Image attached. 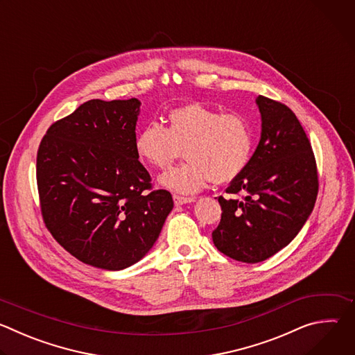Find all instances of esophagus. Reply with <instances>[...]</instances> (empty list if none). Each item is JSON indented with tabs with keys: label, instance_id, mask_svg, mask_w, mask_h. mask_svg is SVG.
Returning <instances> with one entry per match:
<instances>
[{
	"label": "esophagus",
	"instance_id": "esophagus-1",
	"mask_svg": "<svg viewBox=\"0 0 355 355\" xmlns=\"http://www.w3.org/2000/svg\"><path fill=\"white\" fill-rule=\"evenodd\" d=\"M174 204L175 205H184V204H191V202L195 200L193 196H181V195H174Z\"/></svg>",
	"mask_w": 355,
	"mask_h": 355
}]
</instances>
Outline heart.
Listing matches in <instances>:
<instances>
[{
    "mask_svg": "<svg viewBox=\"0 0 355 355\" xmlns=\"http://www.w3.org/2000/svg\"><path fill=\"white\" fill-rule=\"evenodd\" d=\"M182 148L187 162L164 173L159 182L175 192H198L211 181H232L245 168L252 151V130L240 114L189 103L167 114V128L148 122L135 139L137 157L155 168L170 167Z\"/></svg>",
    "mask_w": 355,
    "mask_h": 355,
    "instance_id": "obj_1",
    "label": "heart"
}]
</instances>
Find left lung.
Returning <instances> with one entry per match:
<instances>
[{
	"label": "left lung",
	"instance_id": "obj_1",
	"mask_svg": "<svg viewBox=\"0 0 355 355\" xmlns=\"http://www.w3.org/2000/svg\"><path fill=\"white\" fill-rule=\"evenodd\" d=\"M261 137L245 168L219 196L222 219L212 233L227 257L254 264L288 245L309 219L319 189L311 141L296 115L259 95Z\"/></svg>",
	"mask_w": 355,
	"mask_h": 355
}]
</instances>
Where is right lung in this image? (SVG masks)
I'll return each instance as SVG.
<instances>
[{
    "mask_svg": "<svg viewBox=\"0 0 355 355\" xmlns=\"http://www.w3.org/2000/svg\"><path fill=\"white\" fill-rule=\"evenodd\" d=\"M140 101L91 99L55 122L40 141L36 180L46 227L71 256L108 271L153 247L173 211L166 189L135 151Z\"/></svg>",
    "mask_w": 355,
    "mask_h": 355,
    "instance_id": "add662e5",
    "label": "right lung"
}]
</instances>
